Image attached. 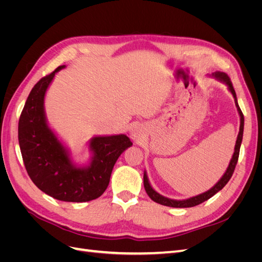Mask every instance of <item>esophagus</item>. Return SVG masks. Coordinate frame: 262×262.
<instances>
[{"label":"esophagus","instance_id":"obj_1","mask_svg":"<svg viewBox=\"0 0 262 262\" xmlns=\"http://www.w3.org/2000/svg\"><path fill=\"white\" fill-rule=\"evenodd\" d=\"M131 136H132V138L134 139V140H139L140 139V131L138 130V129H134V130H132V132H131Z\"/></svg>","mask_w":262,"mask_h":262}]
</instances>
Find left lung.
<instances>
[{
  "label": "left lung",
  "instance_id": "1",
  "mask_svg": "<svg viewBox=\"0 0 262 262\" xmlns=\"http://www.w3.org/2000/svg\"><path fill=\"white\" fill-rule=\"evenodd\" d=\"M211 77L215 78L216 81L223 83L227 86L228 91L231 92V94L233 95L234 100H235V106L237 108V112H238L239 115V120H241V124H239V132H238V136H237V140H236V144L234 147V153L233 156L231 158V161H229V164L227 166V169L225 170L224 175L221 177V179L216 182L215 185H214L211 189H209L208 191H205L203 193H200L198 195L191 196V198H188V199L185 200H175V199H169L167 196H164L162 194L158 193L157 191L153 189V187L150 186L149 184V180L147 177V173L146 170H144V175H143V184H144V188H145V191L148 194V196L152 199L153 201H155L156 203H160L162 205H166V207H170V208H191V207H195V205L200 204L204 201L209 200L210 198H212L214 194L217 193L220 190L223 189L225 187V185L228 182V180L231 179L234 169L236 167V164L237 161H238V156H239V149H241V145H242V141H243V133H244V115L242 113V110L238 106V101H237V97H236V93L234 91V87L233 84L229 80V77L223 73V72H214L212 73V75H210Z\"/></svg>",
  "mask_w": 262,
  "mask_h": 262
}]
</instances>
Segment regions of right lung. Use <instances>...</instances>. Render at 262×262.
<instances>
[{"label":"right lung","mask_w":262,"mask_h":262,"mask_svg":"<svg viewBox=\"0 0 262 262\" xmlns=\"http://www.w3.org/2000/svg\"><path fill=\"white\" fill-rule=\"evenodd\" d=\"M61 66L31 90L18 122V142L24 164L34 184L54 199L87 202L97 199L109 185L114 166L132 145L125 134L95 136L89 141L90 162L77 165L45 112V97Z\"/></svg>","instance_id":"1"}]
</instances>
